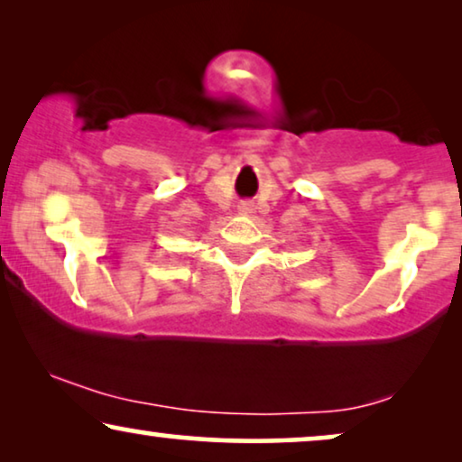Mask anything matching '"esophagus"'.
Returning a JSON list of instances; mask_svg holds the SVG:
<instances>
[{
    "label": "esophagus",
    "instance_id": "obj_1",
    "mask_svg": "<svg viewBox=\"0 0 462 462\" xmlns=\"http://www.w3.org/2000/svg\"><path fill=\"white\" fill-rule=\"evenodd\" d=\"M239 212H250V208H248V204H242V206H239Z\"/></svg>",
    "mask_w": 462,
    "mask_h": 462
}]
</instances>
